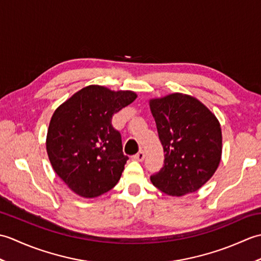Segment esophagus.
<instances>
[{"mask_svg":"<svg viewBox=\"0 0 261 261\" xmlns=\"http://www.w3.org/2000/svg\"><path fill=\"white\" fill-rule=\"evenodd\" d=\"M145 157H146L145 151L140 150L139 152H138V153H136V154H135V156H134V159H135V160H138V162H142V160L145 159Z\"/></svg>","mask_w":261,"mask_h":261,"instance_id":"obj_1","label":"esophagus"}]
</instances>
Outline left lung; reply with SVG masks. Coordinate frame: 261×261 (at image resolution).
Listing matches in <instances>:
<instances>
[{"instance_id": "obj_1", "label": "left lung", "mask_w": 261, "mask_h": 261, "mask_svg": "<svg viewBox=\"0 0 261 261\" xmlns=\"http://www.w3.org/2000/svg\"><path fill=\"white\" fill-rule=\"evenodd\" d=\"M164 166L152 184L173 196L196 192L219 167L222 132L218 119L198 99L175 93L150 101Z\"/></svg>"}]
</instances>
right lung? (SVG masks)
<instances>
[{"label": "right lung", "mask_w": 261, "mask_h": 261, "mask_svg": "<svg viewBox=\"0 0 261 261\" xmlns=\"http://www.w3.org/2000/svg\"><path fill=\"white\" fill-rule=\"evenodd\" d=\"M137 97L90 85L55 111L47 134V152L56 174L83 197H96L118 184L129 157L112 116Z\"/></svg>", "instance_id": "obj_1"}]
</instances>
